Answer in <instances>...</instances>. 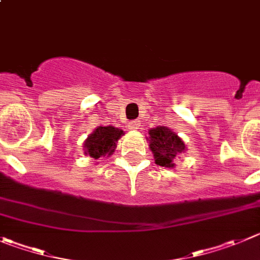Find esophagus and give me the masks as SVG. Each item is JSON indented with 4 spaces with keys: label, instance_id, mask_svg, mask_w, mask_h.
Wrapping results in <instances>:
<instances>
[{
    "label": "esophagus",
    "instance_id": "esophagus-1",
    "mask_svg": "<svg viewBox=\"0 0 260 260\" xmlns=\"http://www.w3.org/2000/svg\"><path fill=\"white\" fill-rule=\"evenodd\" d=\"M140 124H141V123H140V120H133V122L129 123V125H128V127H129V129L137 131L138 128H140Z\"/></svg>",
    "mask_w": 260,
    "mask_h": 260
}]
</instances>
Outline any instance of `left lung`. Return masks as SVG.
<instances>
[{
    "instance_id": "obj_1",
    "label": "left lung",
    "mask_w": 260,
    "mask_h": 260,
    "mask_svg": "<svg viewBox=\"0 0 260 260\" xmlns=\"http://www.w3.org/2000/svg\"><path fill=\"white\" fill-rule=\"evenodd\" d=\"M149 147L154 154L155 164L166 168H174V159L187 151L185 141L176 132L164 125L149 129Z\"/></svg>"
}]
</instances>
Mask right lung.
Masks as SVG:
<instances>
[{
  "mask_svg": "<svg viewBox=\"0 0 260 260\" xmlns=\"http://www.w3.org/2000/svg\"><path fill=\"white\" fill-rule=\"evenodd\" d=\"M124 135V131L113 125H99L83 142L84 155L93 157L94 160L100 157L111 156L116 149L119 138Z\"/></svg>",
  "mask_w": 260,
  "mask_h": 260,
  "instance_id": "right-lung-1",
  "label": "right lung"
}]
</instances>
